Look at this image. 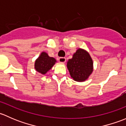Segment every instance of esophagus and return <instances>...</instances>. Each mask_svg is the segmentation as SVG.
<instances>
[{"label": "esophagus", "mask_w": 126, "mask_h": 126, "mask_svg": "<svg viewBox=\"0 0 126 126\" xmlns=\"http://www.w3.org/2000/svg\"><path fill=\"white\" fill-rule=\"evenodd\" d=\"M66 59L64 57H60L59 59H58V61L61 63H64L66 62Z\"/></svg>", "instance_id": "esophagus-1"}]
</instances>
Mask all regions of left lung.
<instances>
[{
	"instance_id": "left-lung-1",
	"label": "left lung",
	"mask_w": 126,
	"mask_h": 126,
	"mask_svg": "<svg viewBox=\"0 0 126 126\" xmlns=\"http://www.w3.org/2000/svg\"><path fill=\"white\" fill-rule=\"evenodd\" d=\"M67 68L74 80L84 82L93 71V62L87 50L79 48L68 61Z\"/></svg>"
}]
</instances>
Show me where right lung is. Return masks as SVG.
Wrapping results in <instances>:
<instances>
[{
	"label": "right lung",
	"mask_w": 126,
	"mask_h": 126,
	"mask_svg": "<svg viewBox=\"0 0 126 126\" xmlns=\"http://www.w3.org/2000/svg\"><path fill=\"white\" fill-rule=\"evenodd\" d=\"M57 60L50 57L45 52H43L35 60V69L39 73L44 75L55 64Z\"/></svg>",
	"instance_id": "right-lung-1"
}]
</instances>
